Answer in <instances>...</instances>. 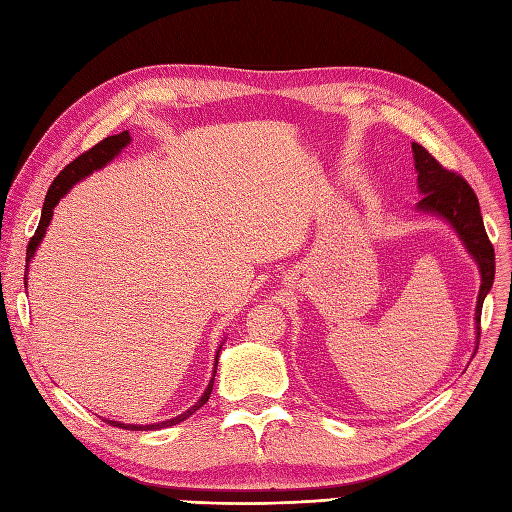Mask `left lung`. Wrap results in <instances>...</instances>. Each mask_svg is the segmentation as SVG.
<instances>
[{"label":"left lung","mask_w":512,"mask_h":512,"mask_svg":"<svg viewBox=\"0 0 512 512\" xmlns=\"http://www.w3.org/2000/svg\"><path fill=\"white\" fill-rule=\"evenodd\" d=\"M412 151L414 168L418 173V192L423 194V200L416 205V209L425 213H436L438 218H444L451 224L463 245H466L468 254L478 265L480 290L474 318L476 335L480 337V309H483V301L493 286L495 252L485 232L478 198L466 179L453 173V170H446L423 145L412 143Z\"/></svg>","instance_id":"obj_1"}]
</instances>
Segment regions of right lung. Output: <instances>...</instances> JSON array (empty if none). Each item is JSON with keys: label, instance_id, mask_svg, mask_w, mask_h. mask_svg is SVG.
Segmentation results:
<instances>
[{"label": "right lung", "instance_id": "right-lung-1", "mask_svg": "<svg viewBox=\"0 0 512 512\" xmlns=\"http://www.w3.org/2000/svg\"><path fill=\"white\" fill-rule=\"evenodd\" d=\"M130 141H132V138H130L128 130L121 132V134H115V136H108V138H104V141H100L98 145L91 147L89 151H85L83 156H79L74 162H70V164L55 177V181L51 183V188H49V192H46V198H44L40 224H38V228H36V232H34V237L29 239V245H27V258H25V288H27L29 260L34 258L40 241H42L44 235H46V228H49V224H51L55 205L59 203L61 198H64V194H68V192L72 190V185H76L81 179L89 177L91 173H94V170L104 168L111 160H115V158L119 156V153H121V149L130 145ZM220 350H222V346L218 348V354H215V367H218ZM213 380H215V369H213V376H211V380H209V384H207V389H205L203 397H200L190 410H185L183 414H179V416H175V418H168V421L151 423V425H126V423H119V421H106V418H104V421L111 423L113 427L132 429V431H147V429H149V431H156V429H164V427H173V425L185 421V418H190L198 408H203V406L207 404L209 395H211V389H213Z\"/></svg>", "mask_w": 512, "mask_h": 512}]
</instances>
